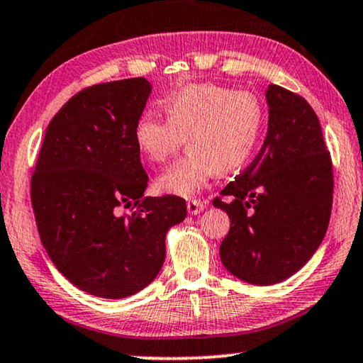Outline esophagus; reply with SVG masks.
<instances>
[{
    "mask_svg": "<svg viewBox=\"0 0 363 363\" xmlns=\"http://www.w3.org/2000/svg\"><path fill=\"white\" fill-rule=\"evenodd\" d=\"M187 211H189V214H192V216L201 214V212L204 211V202L197 201V199L187 201Z\"/></svg>",
    "mask_w": 363,
    "mask_h": 363,
    "instance_id": "esophagus-1",
    "label": "esophagus"
}]
</instances>
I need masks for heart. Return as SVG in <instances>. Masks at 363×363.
I'll return each instance as SVG.
<instances>
[{"label": "heart", "mask_w": 363, "mask_h": 363, "mask_svg": "<svg viewBox=\"0 0 363 363\" xmlns=\"http://www.w3.org/2000/svg\"><path fill=\"white\" fill-rule=\"evenodd\" d=\"M166 121L139 116L134 141L151 162L162 164L179 151L186 138L187 151L157 179L162 192L189 197L214 174H229L252 156L264 128V108L249 91H232L214 83L189 84L162 101Z\"/></svg>", "instance_id": "1"}]
</instances>
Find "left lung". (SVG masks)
I'll use <instances>...</instances> for the list:
<instances>
[{"instance_id": "1", "label": "left lung", "mask_w": 363, "mask_h": 363, "mask_svg": "<svg viewBox=\"0 0 363 363\" xmlns=\"http://www.w3.org/2000/svg\"><path fill=\"white\" fill-rule=\"evenodd\" d=\"M269 125L250 166L214 207L230 219L219 255L232 275L272 286L301 270L325 235L332 212L330 154L317 114L302 96L277 84L265 91Z\"/></svg>"}]
</instances>
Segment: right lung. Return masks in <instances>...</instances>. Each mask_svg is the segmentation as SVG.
<instances>
[{
  "mask_svg": "<svg viewBox=\"0 0 363 363\" xmlns=\"http://www.w3.org/2000/svg\"><path fill=\"white\" fill-rule=\"evenodd\" d=\"M151 91L147 79L131 77L72 96L48 125L31 177L48 255L72 286L96 297L147 287L164 264L167 230L187 214L177 196L144 197L149 177L134 124Z\"/></svg>",
  "mask_w": 363,
  "mask_h": 363,
  "instance_id": "add662e5",
  "label": "right lung"
}]
</instances>
